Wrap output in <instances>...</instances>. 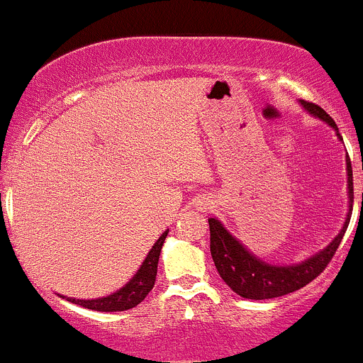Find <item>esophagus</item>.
I'll list each match as a JSON object with an SVG mask.
<instances>
[{
  "label": "esophagus",
  "mask_w": 363,
  "mask_h": 363,
  "mask_svg": "<svg viewBox=\"0 0 363 363\" xmlns=\"http://www.w3.org/2000/svg\"><path fill=\"white\" fill-rule=\"evenodd\" d=\"M206 208H210V206H208V203H203V204H201V210H206Z\"/></svg>",
  "instance_id": "1"
}]
</instances>
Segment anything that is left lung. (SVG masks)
I'll use <instances>...</instances> for the list:
<instances>
[{"instance_id": "8db88e82", "label": "left lung", "mask_w": 363, "mask_h": 363, "mask_svg": "<svg viewBox=\"0 0 363 363\" xmlns=\"http://www.w3.org/2000/svg\"><path fill=\"white\" fill-rule=\"evenodd\" d=\"M300 104H302L305 111H308V114L328 123L335 130L337 138L342 141V135L339 134V128H337L335 121L332 120L330 114H326L325 109H321V107L312 102H305V100H302ZM346 169L347 196H350L351 203L353 201V171H351L350 157L346 159ZM351 211H353V204H350V213H347L342 229L328 243V247L315 252L314 256L302 261V263L286 264V267L264 263L263 259H259L252 252H249L245 249V245H242V242H238L222 225L220 220H217L213 217L208 218V224H210V252L211 257H213L215 267H217L218 275L242 298L268 300L296 291V289L303 288L308 282L314 281L325 270L326 264L332 261L333 254L337 252L340 242H342V236L346 233L347 224H350Z\"/></svg>"}]
</instances>
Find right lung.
<instances>
[{"mask_svg": "<svg viewBox=\"0 0 363 363\" xmlns=\"http://www.w3.org/2000/svg\"><path fill=\"white\" fill-rule=\"evenodd\" d=\"M167 231H164L160 235V238L153 243L152 250L148 252L146 259L143 261L141 268L135 272L134 277L127 282L121 289H118L116 293H111L109 296H104V298H95V300H79V298H67L68 302L77 303L81 307L91 308V311L99 312H120V311H128V308L135 307L146 298L150 291L155 286V277H157V264H159V256L160 250H162L164 240H166Z\"/></svg>", "mask_w": 363, "mask_h": 363, "instance_id": "1", "label": "right lung"}]
</instances>
